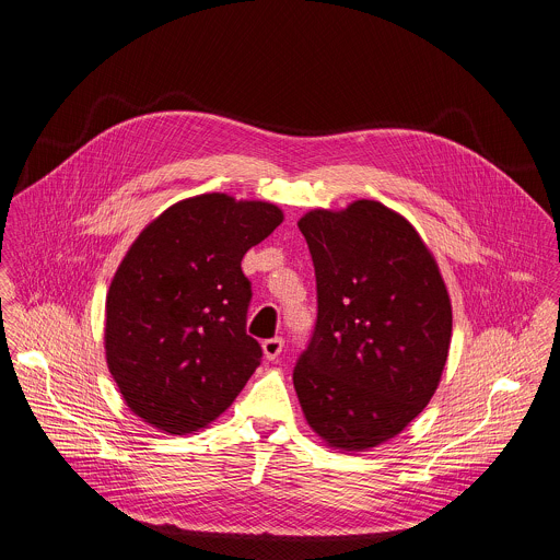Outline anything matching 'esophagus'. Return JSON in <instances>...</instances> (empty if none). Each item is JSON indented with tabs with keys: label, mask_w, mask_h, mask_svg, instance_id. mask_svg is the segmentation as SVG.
<instances>
[{
	"label": "esophagus",
	"mask_w": 560,
	"mask_h": 560,
	"mask_svg": "<svg viewBox=\"0 0 560 560\" xmlns=\"http://www.w3.org/2000/svg\"><path fill=\"white\" fill-rule=\"evenodd\" d=\"M261 350H264V357H266L268 361H275V359L281 354V350H283V339H281V337L266 339V341L261 343Z\"/></svg>",
	"instance_id": "esophagus-1"
}]
</instances>
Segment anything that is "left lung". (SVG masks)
<instances>
[{
	"label": "left lung",
	"instance_id": "8db88e82",
	"mask_svg": "<svg viewBox=\"0 0 560 560\" xmlns=\"http://www.w3.org/2000/svg\"><path fill=\"white\" fill-rule=\"evenodd\" d=\"M299 230L315 268L317 322L294 388L328 446L368 451L401 434L434 397L451 299L419 232L380 201L315 208Z\"/></svg>",
	"mask_w": 560,
	"mask_h": 560
}]
</instances>
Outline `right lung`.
<instances>
[{
    "mask_svg": "<svg viewBox=\"0 0 560 560\" xmlns=\"http://www.w3.org/2000/svg\"><path fill=\"white\" fill-rule=\"evenodd\" d=\"M281 221L275 203L203 192L170 206L126 250L107 292L105 354L148 425L176 435L206 428L257 370L241 261Z\"/></svg>",
    "mask_w": 560,
    "mask_h": 560,
    "instance_id": "right-lung-1",
    "label": "right lung"
}]
</instances>
